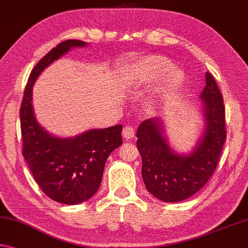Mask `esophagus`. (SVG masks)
Segmentation results:
<instances>
[{"label": "esophagus", "instance_id": "esophagus-1", "mask_svg": "<svg viewBox=\"0 0 248 248\" xmlns=\"http://www.w3.org/2000/svg\"><path fill=\"white\" fill-rule=\"evenodd\" d=\"M135 128L132 127V125H125L123 130V137L125 140H129V139H132L133 137H135Z\"/></svg>", "mask_w": 248, "mask_h": 248}]
</instances>
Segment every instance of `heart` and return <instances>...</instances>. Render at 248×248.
Segmentation results:
<instances>
[{"label":"heart","instance_id":"1","mask_svg":"<svg viewBox=\"0 0 248 248\" xmlns=\"http://www.w3.org/2000/svg\"><path fill=\"white\" fill-rule=\"evenodd\" d=\"M171 68L172 62L169 61L167 57L159 56V55H153V56L145 57L144 60L141 62V64L139 66L138 79L140 82H143V84L155 82L160 80ZM182 79L183 74L181 73V70L175 68L171 69L167 75L168 89L176 87V86L182 81Z\"/></svg>","mask_w":248,"mask_h":248}]
</instances>
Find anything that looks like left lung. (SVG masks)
Masks as SVG:
<instances>
[{
	"instance_id": "1",
	"label": "left lung",
	"mask_w": 248,
	"mask_h": 248,
	"mask_svg": "<svg viewBox=\"0 0 248 248\" xmlns=\"http://www.w3.org/2000/svg\"><path fill=\"white\" fill-rule=\"evenodd\" d=\"M201 98L206 129L191 155H179L172 151L161 124L155 119L142 121L137 131L144 186L161 201L181 202L195 194L207 183L218 164L226 140L225 107L211 73H206Z\"/></svg>"
}]
</instances>
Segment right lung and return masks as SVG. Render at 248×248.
Wrapping results in <instances>:
<instances>
[{
  "label": "right lung",
  "mask_w": 248,
  "mask_h": 248,
  "mask_svg": "<svg viewBox=\"0 0 248 248\" xmlns=\"http://www.w3.org/2000/svg\"><path fill=\"white\" fill-rule=\"evenodd\" d=\"M77 39L62 42L33 68L23 96L19 120L23 156L41 190L54 201L78 204L96 193L100 186L108 156L123 144V125L93 129L75 138L50 136L35 119L32 88L38 75L73 47L85 46Z\"/></svg>",
  "instance_id": "add662e5"
}]
</instances>
